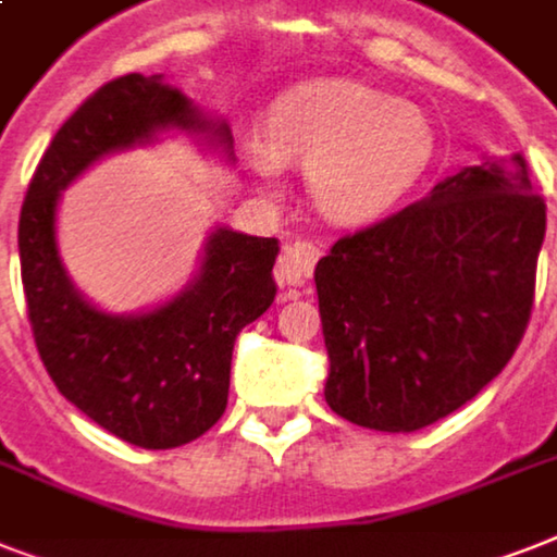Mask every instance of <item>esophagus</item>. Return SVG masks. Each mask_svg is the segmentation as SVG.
<instances>
[{
	"instance_id": "34e87169",
	"label": "esophagus",
	"mask_w": 557,
	"mask_h": 557,
	"mask_svg": "<svg viewBox=\"0 0 557 557\" xmlns=\"http://www.w3.org/2000/svg\"><path fill=\"white\" fill-rule=\"evenodd\" d=\"M318 260H321V245L312 243V239H292V243L283 245L274 277L283 288L304 286L312 277Z\"/></svg>"
}]
</instances>
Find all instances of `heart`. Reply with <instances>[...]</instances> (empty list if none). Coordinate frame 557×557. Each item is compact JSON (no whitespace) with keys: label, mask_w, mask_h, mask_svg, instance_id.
I'll list each match as a JSON object with an SVG mask.
<instances>
[{"label":"heart","mask_w":557,"mask_h":557,"mask_svg":"<svg viewBox=\"0 0 557 557\" xmlns=\"http://www.w3.org/2000/svg\"><path fill=\"white\" fill-rule=\"evenodd\" d=\"M262 135L265 144L245 147L262 190H277L280 161L306 164L314 205L338 222L384 213L433 159V126L422 109L352 81L286 91Z\"/></svg>","instance_id":"obj_1"}]
</instances>
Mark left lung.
Listing matches in <instances>:
<instances>
[{
    "label": "left lung",
    "mask_w": 557,
    "mask_h": 557,
    "mask_svg": "<svg viewBox=\"0 0 557 557\" xmlns=\"http://www.w3.org/2000/svg\"><path fill=\"white\" fill-rule=\"evenodd\" d=\"M544 234L546 201L515 152L341 236L314 269L326 405L407 433L471 401L527 332Z\"/></svg>",
    "instance_id": "left-lung-1"
}]
</instances>
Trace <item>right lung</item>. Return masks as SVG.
I'll list each match as a JSON object with an SVG mask.
<instances>
[{"instance_id":"obj_1","label":"right lung","mask_w":557,"mask_h":557,"mask_svg":"<svg viewBox=\"0 0 557 557\" xmlns=\"http://www.w3.org/2000/svg\"><path fill=\"white\" fill-rule=\"evenodd\" d=\"M168 126L210 133L231 147V129L201 117L159 74L103 83L57 129L20 213L22 288L48 375L91 422L147 450L187 445L222 419L236 335L277 295V239L227 227L208 239L199 280L150 314L112 318L72 288L54 239L60 190L100 156L150 141Z\"/></svg>"}]
</instances>
